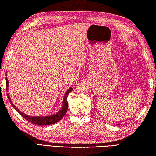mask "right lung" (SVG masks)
I'll return each mask as SVG.
<instances>
[{
    "label": "right lung",
    "instance_id": "obj_1",
    "mask_svg": "<svg viewBox=\"0 0 156 156\" xmlns=\"http://www.w3.org/2000/svg\"><path fill=\"white\" fill-rule=\"evenodd\" d=\"M6 90H7V87L9 86V82H8V79L6 78ZM72 90V88H69L68 90L66 91L64 98V103H63V107L62 109L59 111L57 114H55L54 115H51V116H48V117H30V116L26 115L25 114L23 113L21 111H19V109L16 108L15 106L12 104V102L11 101V98H10L9 94H7L8 96V98L9 101L11 102V104L13 107L15 108V110L17 111L21 115L23 118H25L26 120L28 121L29 122H31V123H34L35 125H51V124H54L55 122H58L59 121H60L61 119L64 117V116L66 115V112L68 111V103L67 101V98L69 94V92Z\"/></svg>",
    "mask_w": 156,
    "mask_h": 156
}]
</instances>
